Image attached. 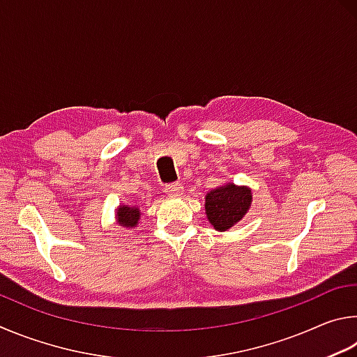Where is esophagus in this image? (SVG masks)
<instances>
[{
    "instance_id": "esophagus-1",
    "label": "esophagus",
    "mask_w": 357,
    "mask_h": 357,
    "mask_svg": "<svg viewBox=\"0 0 357 357\" xmlns=\"http://www.w3.org/2000/svg\"><path fill=\"white\" fill-rule=\"evenodd\" d=\"M165 192L167 196L171 197H177V196H182L183 192V186L182 183H172V185H167L165 188Z\"/></svg>"
}]
</instances>
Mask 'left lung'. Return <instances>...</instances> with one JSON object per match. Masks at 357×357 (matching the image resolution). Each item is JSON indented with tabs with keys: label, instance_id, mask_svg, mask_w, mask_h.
I'll use <instances>...</instances> for the list:
<instances>
[{
	"label": "left lung",
	"instance_id": "obj_1",
	"mask_svg": "<svg viewBox=\"0 0 357 357\" xmlns=\"http://www.w3.org/2000/svg\"><path fill=\"white\" fill-rule=\"evenodd\" d=\"M252 191L232 182L211 190L205 196V215L218 232H226L238 224L251 208Z\"/></svg>",
	"mask_w": 357,
	"mask_h": 357
}]
</instances>
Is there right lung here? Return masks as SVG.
Listing matches in <instances>:
<instances>
[{
  "label": "right lung",
  "instance_id": "add662e5",
  "mask_svg": "<svg viewBox=\"0 0 357 357\" xmlns=\"http://www.w3.org/2000/svg\"><path fill=\"white\" fill-rule=\"evenodd\" d=\"M141 207L139 205H125L121 204L119 207L116 208V222L119 226L131 230L137 227V224H139L141 220Z\"/></svg>",
  "mask_w": 357,
  "mask_h": 357
}]
</instances>
